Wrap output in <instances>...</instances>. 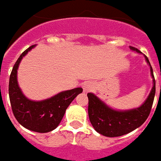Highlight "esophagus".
Instances as JSON below:
<instances>
[{"mask_svg":"<svg viewBox=\"0 0 161 161\" xmlns=\"http://www.w3.org/2000/svg\"><path fill=\"white\" fill-rule=\"evenodd\" d=\"M93 85L90 83V82H86V83H84L83 85V90L85 92H88V91H90L93 87H92Z\"/></svg>","mask_w":161,"mask_h":161,"instance_id":"34e87169","label":"esophagus"}]
</instances>
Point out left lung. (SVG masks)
<instances>
[{
    "mask_svg": "<svg viewBox=\"0 0 161 161\" xmlns=\"http://www.w3.org/2000/svg\"><path fill=\"white\" fill-rule=\"evenodd\" d=\"M130 48L133 51L141 53L135 47H130ZM144 56L146 62L151 68L153 86L147 99L141 107L130 110H115L106 105L93 93H88L89 117L92 126L98 133L107 137L122 136L124 134L131 133L132 131L141 126L148 118L152 110L156 88L153 70L148 57L146 55Z\"/></svg>",
    "mask_w": 161,
    "mask_h": 161,
    "instance_id": "obj_1",
    "label": "left lung"
}]
</instances>
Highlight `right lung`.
<instances>
[{
    "instance_id": "obj_1",
    "label": "right lung",
    "mask_w": 161,
    "mask_h": 161,
    "mask_svg": "<svg viewBox=\"0 0 161 161\" xmlns=\"http://www.w3.org/2000/svg\"><path fill=\"white\" fill-rule=\"evenodd\" d=\"M34 47L31 46L25 50L13 66L9 81V100L13 114L22 126L36 133H48L58 126L67 108L77 95L82 92V89L62 91L41 101L30 100L25 97L19 87L17 72L21 59Z\"/></svg>"
}]
</instances>
